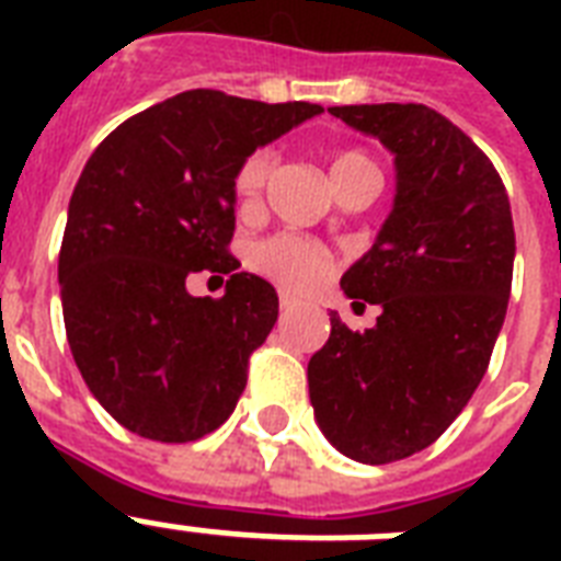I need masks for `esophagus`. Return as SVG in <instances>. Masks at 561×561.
Instances as JSON below:
<instances>
[{"label": "esophagus", "instance_id": "obj_1", "mask_svg": "<svg viewBox=\"0 0 561 561\" xmlns=\"http://www.w3.org/2000/svg\"><path fill=\"white\" fill-rule=\"evenodd\" d=\"M279 306H282V311H290V308L297 306V299L290 297V294H285V290H282L279 294Z\"/></svg>", "mask_w": 561, "mask_h": 561}]
</instances>
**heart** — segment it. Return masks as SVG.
<instances>
[{
    "label": "heart",
    "instance_id": "heart-1",
    "mask_svg": "<svg viewBox=\"0 0 561 561\" xmlns=\"http://www.w3.org/2000/svg\"><path fill=\"white\" fill-rule=\"evenodd\" d=\"M273 153L267 148L253 151L236 171V194L241 203H253L262 194L267 174H271ZM360 171H375L373 160L360 151H337L329 160V178L341 180L350 174H360ZM250 262L255 271H262L264 276H271L273 282H279L290 290H311L314 285L323 282L329 273V255L323 247H317L308 238L290 236V232H279L253 244L250 250Z\"/></svg>",
    "mask_w": 561,
    "mask_h": 561
}]
</instances>
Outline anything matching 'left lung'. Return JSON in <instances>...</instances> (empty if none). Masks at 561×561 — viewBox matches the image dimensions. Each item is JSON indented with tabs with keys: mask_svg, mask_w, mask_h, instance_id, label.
I'll list each match as a JSON object with an SVG mask.
<instances>
[{
	"mask_svg": "<svg viewBox=\"0 0 561 561\" xmlns=\"http://www.w3.org/2000/svg\"><path fill=\"white\" fill-rule=\"evenodd\" d=\"M329 113L396 157V197L369 253L341 279L346 297L381 306V317L352 332L332 311V334L308 360V392L337 451L383 466L427 448L478 390L513 288V211L486 153L436 110Z\"/></svg>",
	"mask_w": 561,
	"mask_h": 561,
	"instance_id": "left-lung-1",
	"label": "left lung"
}]
</instances>
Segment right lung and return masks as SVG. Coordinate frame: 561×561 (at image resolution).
<instances>
[{
	"label": "right lung",
	"instance_id": "right-lung-1",
	"mask_svg": "<svg viewBox=\"0 0 561 561\" xmlns=\"http://www.w3.org/2000/svg\"><path fill=\"white\" fill-rule=\"evenodd\" d=\"M320 104L188 90L142 110L95 148L69 201L57 279L83 381L127 431L192 443L220 427L271 334L279 297L238 271L236 171ZM229 275L220 300L185 279Z\"/></svg>",
	"mask_w": 561,
	"mask_h": 561
}]
</instances>
